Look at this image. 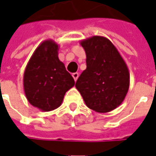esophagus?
Returning a JSON list of instances; mask_svg holds the SVG:
<instances>
[{
  "instance_id": "obj_1",
  "label": "esophagus",
  "mask_w": 156,
  "mask_h": 156,
  "mask_svg": "<svg viewBox=\"0 0 156 156\" xmlns=\"http://www.w3.org/2000/svg\"><path fill=\"white\" fill-rule=\"evenodd\" d=\"M78 76H79V73H73V78H74L75 81H77Z\"/></svg>"
}]
</instances>
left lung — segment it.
Segmentation results:
<instances>
[{
  "mask_svg": "<svg viewBox=\"0 0 156 156\" xmlns=\"http://www.w3.org/2000/svg\"><path fill=\"white\" fill-rule=\"evenodd\" d=\"M86 53L87 68L76 82L88 108L98 113L114 110L122 104L129 88L125 62L110 40L93 36L80 41Z\"/></svg>",
  "mask_w": 156,
  "mask_h": 156,
  "instance_id": "8db88e82",
  "label": "left lung"
}]
</instances>
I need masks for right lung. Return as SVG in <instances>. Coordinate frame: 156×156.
<instances>
[{
    "label": "right lung",
    "mask_w": 156,
    "mask_h": 156,
    "mask_svg": "<svg viewBox=\"0 0 156 156\" xmlns=\"http://www.w3.org/2000/svg\"><path fill=\"white\" fill-rule=\"evenodd\" d=\"M59 46L53 40L39 45L27 64L23 88L28 102L44 112L58 108L66 92L75 84L63 62L58 58Z\"/></svg>",
    "instance_id": "1"
}]
</instances>
